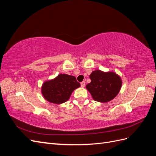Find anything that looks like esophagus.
<instances>
[{
  "label": "esophagus",
  "instance_id": "esophagus-1",
  "mask_svg": "<svg viewBox=\"0 0 156 156\" xmlns=\"http://www.w3.org/2000/svg\"><path fill=\"white\" fill-rule=\"evenodd\" d=\"M81 87L84 88V86H85V81H83V82H81Z\"/></svg>",
  "mask_w": 156,
  "mask_h": 156
}]
</instances>
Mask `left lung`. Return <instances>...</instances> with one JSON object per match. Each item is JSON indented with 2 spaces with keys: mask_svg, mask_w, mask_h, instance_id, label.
Instances as JSON below:
<instances>
[{
  "mask_svg": "<svg viewBox=\"0 0 156 156\" xmlns=\"http://www.w3.org/2000/svg\"><path fill=\"white\" fill-rule=\"evenodd\" d=\"M91 82L86 86L94 100L107 103L113 100L119 93L122 79L113 72H104L100 69L93 71L90 75Z\"/></svg>",
  "mask_w": 156,
  "mask_h": 156,
  "instance_id": "obj_1",
  "label": "left lung"
}]
</instances>
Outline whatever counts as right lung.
<instances>
[{"label":"right lung","mask_w":156,"mask_h":156,"mask_svg":"<svg viewBox=\"0 0 156 156\" xmlns=\"http://www.w3.org/2000/svg\"><path fill=\"white\" fill-rule=\"evenodd\" d=\"M81 84L74 76L59 74L55 79L45 81L41 87V94L47 101L55 104L67 101L74 90Z\"/></svg>","instance_id":"right-lung-1"}]
</instances>
